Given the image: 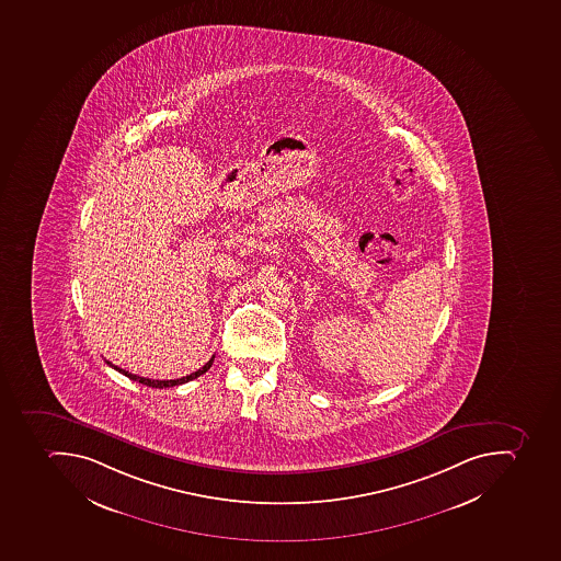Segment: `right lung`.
<instances>
[{"instance_id":"right-lung-1","label":"right lung","mask_w":561,"mask_h":561,"mask_svg":"<svg viewBox=\"0 0 561 561\" xmlns=\"http://www.w3.org/2000/svg\"><path fill=\"white\" fill-rule=\"evenodd\" d=\"M213 360H215V355H213L211 359L207 360L201 369L192 373V375H186V377L178 378V380H151V378L137 377L134 373H128L125 371V369L117 368V366H114L113 363H108V360H105V363H107L108 366H113L116 371L123 373V375L130 378V380L139 381L142 386L154 387V389H167V387L181 386V383H186V381H192L195 380V378L201 377V375H204L207 369L211 368Z\"/></svg>"}]
</instances>
